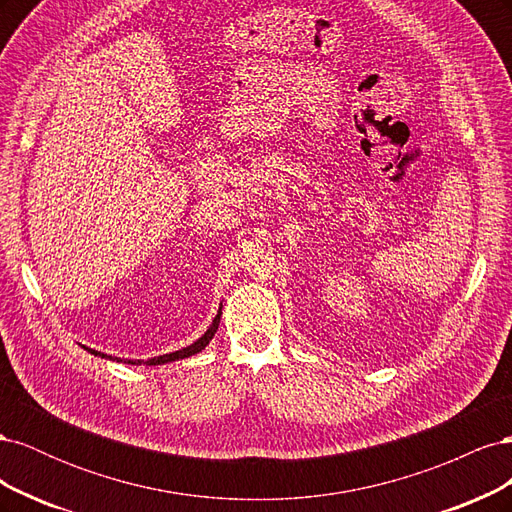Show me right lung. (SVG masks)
Listing matches in <instances>:
<instances>
[{"mask_svg": "<svg viewBox=\"0 0 512 512\" xmlns=\"http://www.w3.org/2000/svg\"><path fill=\"white\" fill-rule=\"evenodd\" d=\"M220 316H222V307H220L218 316L213 318L211 327L205 331V335H200V337L196 339V342H194V344H190V346H185V348L175 350V352H170V354L153 356V359H149V361H123V363H128V365H164V363H173V361H179V359H188V356H192V354L203 352V350L207 348V344H209L211 339H213L215 331H218V327H220ZM85 350H89V352L94 354V356H102V359H111V361L121 363L119 359H113V356H106V354H102V352H98V350H91V348H85Z\"/></svg>", "mask_w": 512, "mask_h": 512, "instance_id": "right-lung-1", "label": "right lung"}]
</instances>
